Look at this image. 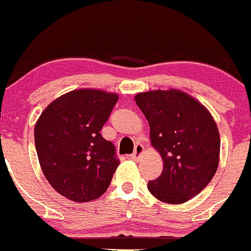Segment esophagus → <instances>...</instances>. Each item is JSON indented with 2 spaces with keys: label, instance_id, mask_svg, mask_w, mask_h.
Segmentation results:
<instances>
[{
  "label": "esophagus",
  "instance_id": "esophagus-1",
  "mask_svg": "<svg viewBox=\"0 0 251 251\" xmlns=\"http://www.w3.org/2000/svg\"><path fill=\"white\" fill-rule=\"evenodd\" d=\"M144 153V146L141 144H137L135 146V150H134V153L130 155L131 159H139L140 155Z\"/></svg>",
  "mask_w": 251,
  "mask_h": 251
}]
</instances>
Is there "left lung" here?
I'll use <instances>...</instances> for the list:
<instances>
[{
  "label": "left lung",
  "mask_w": 251,
  "mask_h": 251,
  "mask_svg": "<svg viewBox=\"0 0 251 251\" xmlns=\"http://www.w3.org/2000/svg\"><path fill=\"white\" fill-rule=\"evenodd\" d=\"M135 101L150 123L151 144L163 158V172L148 182V190L166 203L190 200L207 187L219 165L214 118L200 101L174 88L137 93Z\"/></svg>",
  "instance_id": "1"
}]
</instances>
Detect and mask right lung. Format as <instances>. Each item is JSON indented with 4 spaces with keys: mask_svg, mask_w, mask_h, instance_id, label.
<instances>
[{
    "mask_svg": "<svg viewBox=\"0 0 251 251\" xmlns=\"http://www.w3.org/2000/svg\"><path fill=\"white\" fill-rule=\"evenodd\" d=\"M118 96L93 88L68 92L42 112L34 126L40 168L51 187L75 202L98 199L120 160L100 130Z\"/></svg>",
    "mask_w": 251,
    "mask_h": 251,
    "instance_id": "obj_1",
    "label": "right lung"
}]
</instances>
